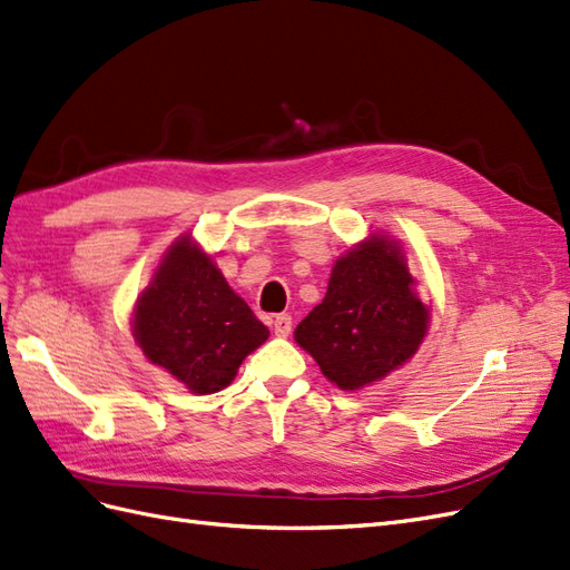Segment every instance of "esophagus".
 Masks as SVG:
<instances>
[{
	"mask_svg": "<svg viewBox=\"0 0 570 570\" xmlns=\"http://www.w3.org/2000/svg\"><path fill=\"white\" fill-rule=\"evenodd\" d=\"M273 333L278 337H287L292 333V316H287V314L273 316Z\"/></svg>",
	"mask_w": 570,
	"mask_h": 570,
	"instance_id": "1",
	"label": "esophagus"
}]
</instances>
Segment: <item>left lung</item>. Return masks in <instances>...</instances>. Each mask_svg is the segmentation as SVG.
<instances>
[{
  "mask_svg": "<svg viewBox=\"0 0 570 570\" xmlns=\"http://www.w3.org/2000/svg\"><path fill=\"white\" fill-rule=\"evenodd\" d=\"M413 285L402 245L373 233L337 258L323 302L297 325L295 340L340 390L383 381L428 333L430 306Z\"/></svg>",
  "mask_w": 570,
  "mask_h": 570,
  "instance_id": "obj_1",
  "label": "left lung"
}]
</instances>
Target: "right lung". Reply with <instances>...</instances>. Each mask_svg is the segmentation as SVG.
I'll return each instance as SVG.
<instances>
[{"instance_id":"1","label":"right lung","mask_w":570,"mask_h":570,"mask_svg":"<svg viewBox=\"0 0 570 570\" xmlns=\"http://www.w3.org/2000/svg\"><path fill=\"white\" fill-rule=\"evenodd\" d=\"M132 335L154 366L195 394L233 383L245 356L268 340V327L235 295L193 237L170 245L135 302Z\"/></svg>"}]
</instances>
